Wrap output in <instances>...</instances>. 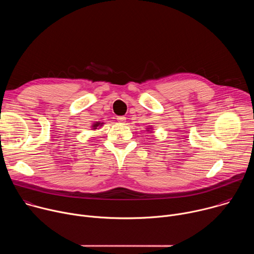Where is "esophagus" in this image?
<instances>
[{"instance_id": "34e87169", "label": "esophagus", "mask_w": 254, "mask_h": 254, "mask_svg": "<svg viewBox=\"0 0 254 254\" xmlns=\"http://www.w3.org/2000/svg\"><path fill=\"white\" fill-rule=\"evenodd\" d=\"M118 122L119 123H121V124H124V123H126V121H127V119L125 118V117H118Z\"/></svg>"}]
</instances>
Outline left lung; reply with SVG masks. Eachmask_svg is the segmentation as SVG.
<instances>
[{"mask_svg":"<svg viewBox=\"0 0 254 254\" xmlns=\"http://www.w3.org/2000/svg\"><path fill=\"white\" fill-rule=\"evenodd\" d=\"M147 129H148L147 131H151V130H152V127H147Z\"/></svg>","mask_w":254,"mask_h":254,"instance_id":"8db88e82","label":"left lung"}]
</instances>
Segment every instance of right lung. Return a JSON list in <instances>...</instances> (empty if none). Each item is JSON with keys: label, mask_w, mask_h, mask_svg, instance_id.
<instances>
[{"label": "right lung", "mask_w": 254, "mask_h": 254, "mask_svg": "<svg viewBox=\"0 0 254 254\" xmlns=\"http://www.w3.org/2000/svg\"><path fill=\"white\" fill-rule=\"evenodd\" d=\"M103 125V123H99V122H96V123H94L91 127H92V129H96L97 127H101Z\"/></svg>", "instance_id": "1"}]
</instances>
